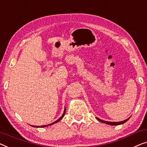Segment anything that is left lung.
Here are the masks:
<instances>
[{
	"instance_id": "1",
	"label": "left lung",
	"mask_w": 147,
	"mask_h": 147,
	"mask_svg": "<svg viewBox=\"0 0 147 147\" xmlns=\"http://www.w3.org/2000/svg\"><path fill=\"white\" fill-rule=\"evenodd\" d=\"M130 117H129L128 119H127L125 120H124V121H119V122H111V121H104V120H102L99 119V118L96 117V119H97L98 121L102 122V123H106V124H108V125H121V124H123L125 123L126 121H127L129 119Z\"/></svg>"
}]
</instances>
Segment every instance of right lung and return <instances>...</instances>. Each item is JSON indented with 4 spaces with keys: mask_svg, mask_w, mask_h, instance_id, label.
I'll list each match as a JSON object with an SVG mask.
<instances>
[{
    "mask_svg": "<svg viewBox=\"0 0 147 147\" xmlns=\"http://www.w3.org/2000/svg\"><path fill=\"white\" fill-rule=\"evenodd\" d=\"M65 111H66V108H65V109H64V112H63V115H62V116H61V117H60V118H59V119L57 120V121H54L53 123H50V124H48V125H41V126H35V125H31L32 127H47V126H49V125H53L54 123H57V122H59L60 121V120L62 119V118L63 117V116H64V115H65Z\"/></svg>",
    "mask_w": 147,
    "mask_h": 147,
    "instance_id": "1",
    "label": "right lung"
}]
</instances>
